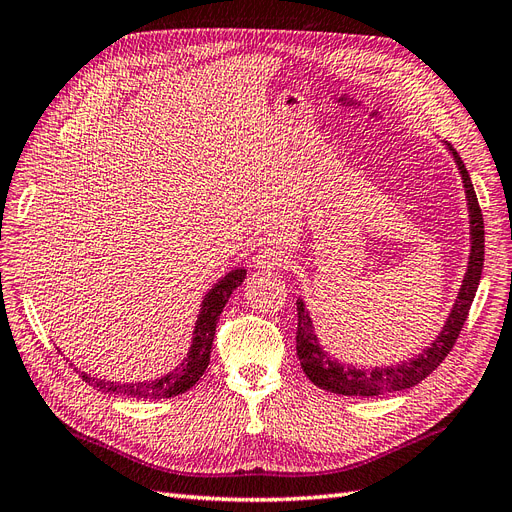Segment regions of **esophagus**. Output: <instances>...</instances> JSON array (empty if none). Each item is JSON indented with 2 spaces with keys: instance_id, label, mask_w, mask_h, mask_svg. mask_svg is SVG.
Segmentation results:
<instances>
[{
  "instance_id": "1",
  "label": "esophagus",
  "mask_w": 512,
  "mask_h": 512,
  "mask_svg": "<svg viewBox=\"0 0 512 512\" xmlns=\"http://www.w3.org/2000/svg\"><path fill=\"white\" fill-rule=\"evenodd\" d=\"M286 262V256L282 250H277L275 245H265L254 254V265L258 269H277Z\"/></svg>"
}]
</instances>
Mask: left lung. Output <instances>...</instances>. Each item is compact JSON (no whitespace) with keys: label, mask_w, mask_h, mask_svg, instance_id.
I'll return each instance as SVG.
<instances>
[{"label":"left lung","mask_w":512,"mask_h":512,"mask_svg":"<svg viewBox=\"0 0 512 512\" xmlns=\"http://www.w3.org/2000/svg\"><path fill=\"white\" fill-rule=\"evenodd\" d=\"M448 151L453 153V158L459 166V173L466 185V196L470 205V235H472V252L468 262V273L463 277V284L459 290V297L453 305V312L448 314L446 324L442 327L440 335L436 337L425 352H421L416 359H410L406 363L391 365V367H376V369H354L350 365H342L333 361L329 354L318 346V339L312 331V322L305 312V305L297 301L299 312V324H297V354L305 376L312 380L316 386L324 391H331L337 395H359V397H374L382 393H393L401 389H410V386L423 382L433 369H436L448 352L453 350L457 337L463 329V322L468 318L470 305L474 301V294L480 282V273H483L485 262V226H483V213L478 207V198L474 192V185L470 181V175L466 166H463L459 153L453 149L451 143Z\"/></svg>","instance_id":"obj_1"}]
</instances>
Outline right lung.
Returning <instances> with one entry per match:
<instances>
[{
	"mask_svg": "<svg viewBox=\"0 0 512 512\" xmlns=\"http://www.w3.org/2000/svg\"><path fill=\"white\" fill-rule=\"evenodd\" d=\"M245 280V269L230 271L224 280L215 284V288L207 294L203 301V312L198 316L196 329H194V342L185 359L175 371H170L164 378L151 380V382H111L102 378H91L85 371H79V376L94 389L108 393V395H123L134 399H166L177 397L185 391H190L192 386L205 374L211 359V346L215 335V324L222 314V309L237 286Z\"/></svg>",
	"mask_w": 512,
	"mask_h": 512,
	"instance_id": "right-lung-1",
	"label": "right lung"
}]
</instances>
